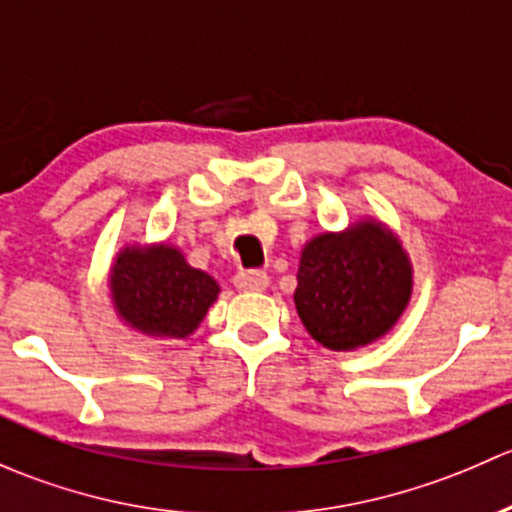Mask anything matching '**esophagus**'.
I'll return each instance as SVG.
<instances>
[{
	"instance_id": "34e87169",
	"label": "esophagus",
	"mask_w": 512,
	"mask_h": 512,
	"mask_svg": "<svg viewBox=\"0 0 512 512\" xmlns=\"http://www.w3.org/2000/svg\"><path fill=\"white\" fill-rule=\"evenodd\" d=\"M234 286L244 293H261L268 288V276L263 271H241L234 278Z\"/></svg>"
}]
</instances>
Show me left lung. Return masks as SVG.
<instances>
[{
  "label": "left lung",
  "instance_id": "left-lung-1",
  "mask_svg": "<svg viewBox=\"0 0 512 512\" xmlns=\"http://www.w3.org/2000/svg\"><path fill=\"white\" fill-rule=\"evenodd\" d=\"M295 278L300 323L333 352H352L387 335L414 293L412 258L377 217L305 241Z\"/></svg>",
  "mask_w": 512,
  "mask_h": 512
}]
</instances>
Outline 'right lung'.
<instances>
[{
    "instance_id": "add662e5",
    "label": "right lung",
    "mask_w": 512,
    "mask_h": 512,
    "mask_svg": "<svg viewBox=\"0 0 512 512\" xmlns=\"http://www.w3.org/2000/svg\"><path fill=\"white\" fill-rule=\"evenodd\" d=\"M110 305L120 323L155 340H184L217 303L219 283L189 266L170 241L125 244L108 271Z\"/></svg>"
}]
</instances>
